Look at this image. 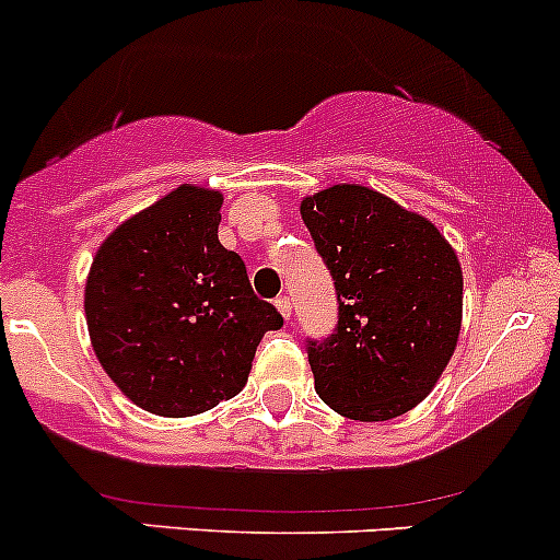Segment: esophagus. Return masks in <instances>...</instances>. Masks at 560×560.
Returning a JSON list of instances; mask_svg holds the SVG:
<instances>
[{
    "label": "esophagus",
    "mask_w": 560,
    "mask_h": 560,
    "mask_svg": "<svg viewBox=\"0 0 560 560\" xmlns=\"http://www.w3.org/2000/svg\"><path fill=\"white\" fill-rule=\"evenodd\" d=\"M275 307L280 310L282 318L291 320V315H293V310H291V299H288V296H278V299H275Z\"/></svg>",
    "instance_id": "1"
}]
</instances>
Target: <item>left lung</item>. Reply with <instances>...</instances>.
I'll use <instances>...</instances> for the list:
<instances>
[{
	"label": "left lung",
	"mask_w": 560,
	"mask_h": 560,
	"mask_svg": "<svg viewBox=\"0 0 560 560\" xmlns=\"http://www.w3.org/2000/svg\"><path fill=\"white\" fill-rule=\"evenodd\" d=\"M337 288V328L310 339L315 390L350 420L399 418L431 394L460 331L464 275L429 218L355 183L302 199Z\"/></svg>",
	"instance_id": "left-lung-1"
}]
</instances>
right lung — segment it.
Masks as SVG:
<instances>
[{
  "instance_id": "obj_1",
  "label": "right lung",
  "mask_w": 560,
  "mask_h": 560,
  "mask_svg": "<svg viewBox=\"0 0 560 560\" xmlns=\"http://www.w3.org/2000/svg\"><path fill=\"white\" fill-rule=\"evenodd\" d=\"M223 196L180 186L120 223L85 280L100 364L135 401L188 418L237 396L282 318L253 293L245 261L218 242Z\"/></svg>"
}]
</instances>
